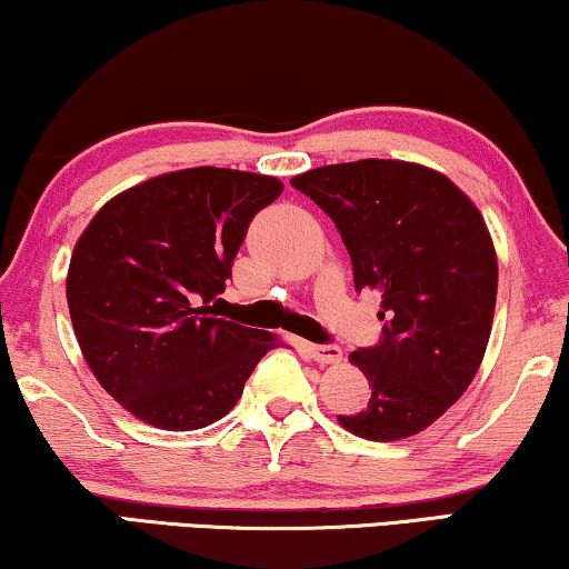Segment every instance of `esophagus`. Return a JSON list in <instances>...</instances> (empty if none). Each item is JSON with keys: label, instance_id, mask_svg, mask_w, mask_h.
Wrapping results in <instances>:
<instances>
[{"label": "esophagus", "instance_id": "1", "mask_svg": "<svg viewBox=\"0 0 569 569\" xmlns=\"http://www.w3.org/2000/svg\"><path fill=\"white\" fill-rule=\"evenodd\" d=\"M309 356L317 363H340L342 350L338 346H309Z\"/></svg>", "mask_w": 569, "mask_h": 569}]
</instances>
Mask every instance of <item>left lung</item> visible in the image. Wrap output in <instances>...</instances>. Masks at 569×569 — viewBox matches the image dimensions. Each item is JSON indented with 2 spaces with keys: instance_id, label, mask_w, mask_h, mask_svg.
<instances>
[{
  "instance_id": "left-lung-1",
  "label": "left lung",
  "mask_w": 569,
  "mask_h": 569,
  "mask_svg": "<svg viewBox=\"0 0 569 569\" xmlns=\"http://www.w3.org/2000/svg\"><path fill=\"white\" fill-rule=\"evenodd\" d=\"M338 227L356 291L381 293V340L350 363L371 387L340 426L368 441L426 430L482 363L498 299V254L477 206L446 174L399 159H361L296 174Z\"/></svg>"
}]
</instances>
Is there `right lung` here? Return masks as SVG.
Wrapping results in <instances>:
<instances>
[{"label": "right lung", "mask_w": 569, "mask_h": 569, "mask_svg": "<svg viewBox=\"0 0 569 569\" xmlns=\"http://www.w3.org/2000/svg\"><path fill=\"white\" fill-rule=\"evenodd\" d=\"M281 193L268 174L193 167L123 190L87 223L67 276L71 325L94 379L139 420L211 426L278 346L223 319L219 296L252 216Z\"/></svg>", "instance_id": "obj_1"}]
</instances>
